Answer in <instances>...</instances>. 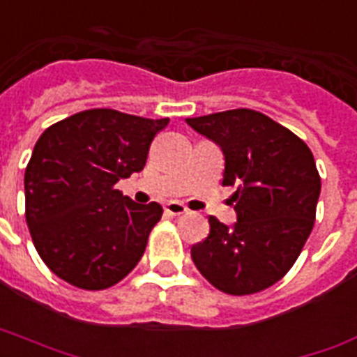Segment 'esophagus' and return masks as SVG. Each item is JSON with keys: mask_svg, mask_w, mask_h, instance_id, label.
Wrapping results in <instances>:
<instances>
[{"mask_svg": "<svg viewBox=\"0 0 357 357\" xmlns=\"http://www.w3.org/2000/svg\"><path fill=\"white\" fill-rule=\"evenodd\" d=\"M164 208L167 214H171V216H181V214H186L188 212L186 206H184L182 203H178V201H169V203L165 204Z\"/></svg>", "mask_w": 357, "mask_h": 357, "instance_id": "obj_1", "label": "esophagus"}]
</instances>
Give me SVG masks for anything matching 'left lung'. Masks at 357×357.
Listing matches in <instances>:
<instances>
[{
    "mask_svg": "<svg viewBox=\"0 0 357 357\" xmlns=\"http://www.w3.org/2000/svg\"><path fill=\"white\" fill-rule=\"evenodd\" d=\"M186 123L222 149L223 186H236V222L227 227L210 216L193 262L222 292L264 291L291 270L313 229L320 195L313 153L291 130L245 107Z\"/></svg>",
    "mask_w": 357,
    "mask_h": 357,
    "instance_id": "obj_1",
    "label": "left lung"
}]
</instances>
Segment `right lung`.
<instances>
[{
    "instance_id": "obj_1",
    "label": "right lung",
    "mask_w": 357,
    "mask_h": 357,
    "mask_svg": "<svg viewBox=\"0 0 357 357\" xmlns=\"http://www.w3.org/2000/svg\"><path fill=\"white\" fill-rule=\"evenodd\" d=\"M169 119L87 109L44 130L26 167V222L44 264L66 283L102 291L126 278L162 218L115 190L139 173Z\"/></svg>"
}]
</instances>
